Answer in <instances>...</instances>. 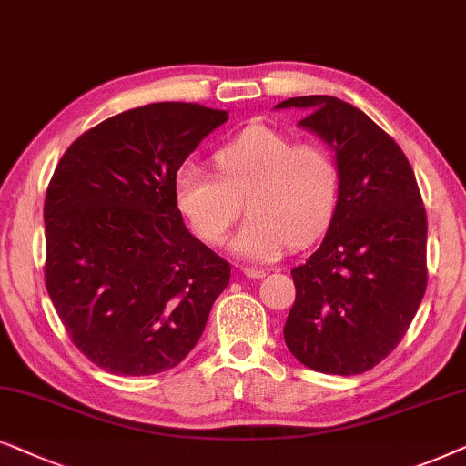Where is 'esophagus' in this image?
I'll use <instances>...</instances> for the list:
<instances>
[{
  "mask_svg": "<svg viewBox=\"0 0 466 466\" xmlns=\"http://www.w3.org/2000/svg\"><path fill=\"white\" fill-rule=\"evenodd\" d=\"M243 275L249 277V279H264L266 275H268V272H266L264 268H253V266H245Z\"/></svg>",
  "mask_w": 466,
  "mask_h": 466,
  "instance_id": "esophagus-1",
  "label": "esophagus"
}]
</instances>
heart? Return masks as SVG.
Masks as SVG:
<instances>
[{"label":"heart","instance_id":"b5f03b06","mask_svg":"<svg viewBox=\"0 0 466 466\" xmlns=\"http://www.w3.org/2000/svg\"><path fill=\"white\" fill-rule=\"evenodd\" d=\"M217 177L185 161L172 177L178 213L202 243L221 245L245 210L249 219L232 251L270 262L289 243L302 247L332 221L339 200V168L328 148L294 142L288 134L251 123L213 153Z\"/></svg>","mask_w":466,"mask_h":466}]
</instances>
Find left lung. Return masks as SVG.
<instances>
[{"label":"left lung","mask_w":466,"mask_h":466,"mask_svg":"<svg viewBox=\"0 0 466 466\" xmlns=\"http://www.w3.org/2000/svg\"><path fill=\"white\" fill-rule=\"evenodd\" d=\"M298 126L337 153L339 200L324 243L291 270L288 350L328 375H360L394 351L424 298L426 208L407 155L369 115L332 96L289 97Z\"/></svg>","instance_id":"8db88e82"}]
</instances>
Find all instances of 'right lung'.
I'll use <instances>...</instances> for the list:
<instances>
[{
  "instance_id": "1",
  "label": "right lung",
  "mask_w": 466,
  "mask_h": 466,
  "mask_svg": "<svg viewBox=\"0 0 466 466\" xmlns=\"http://www.w3.org/2000/svg\"><path fill=\"white\" fill-rule=\"evenodd\" d=\"M226 110L157 102L86 129L45 198V281L93 364L140 377L194 350L229 264L185 228L172 177Z\"/></svg>"
}]
</instances>
